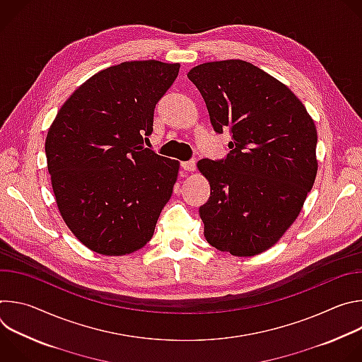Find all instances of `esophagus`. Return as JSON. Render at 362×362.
Segmentation results:
<instances>
[{
	"instance_id": "1",
	"label": "esophagus",
	"mask_w": 362,
	"mask_h": 362,
	"mask_svg": "<svg viewBox=\"0 0 362 362\" xmlns=\"http://www.w3.org/2000/svg\"><path fill=\"white\" fill-rule=\"evenodd\" d=\"M182 169L186 172H193L196 169V162L194 160H189V162H182L180 163Z\"/></svg>"
}]
</instances>
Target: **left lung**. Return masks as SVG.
<instances>
[{
  "mask_svg": "<svg viewBox=\"0 0 362 362\" xmlns=\"http://www.w3.org/2000/svg\"><path fill=\"white\" fill-rule=\"evenodd\" d=\"M218 133L229 129L226 159H202L211 197L199 208L204 238L235 256L274 246L298 218L317 170V127L279 80L242 60L203 63L187 73Z\"/></svg>",
  "mask_w": 362,
  "mask_h": 362,
  "instance_id": "left-lung-1",
  "label": "left lung"
}]
</instances>
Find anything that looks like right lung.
Returning a JSON list of instances; mask_svg holds the SVG:
<instances>
[{"instance_id":"right-lung-1","label":"right lung","mask_w":362,"mask_h":362,"mask_svg":"<svg viewBox=\"0 0 362 362\" xmlns=\"http://www.w3.org/2000/svg\"><path fill=\"white\" fill-rule=\"evenodd\" d=\"M179 69L144 60L101 70L67 98L48 129L47 168L60 215L100 255L143 247L173 193L179 162L144 141Z\"/></svg>"}]
</instances>
